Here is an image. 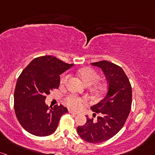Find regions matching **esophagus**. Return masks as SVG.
I'll use <instances>...</instances> for the list:
<instances>
[{"label":"esophagus","mask_w":155,"mask_h":155,"mask_svg":"<svg viewBox=\"0 0 155 155\" xmlns=\"http://www.w3.org/2000/svg\"><path fill=\"white\" fill-rule=\"evenodd\" d=\"M68 112H69V113H71V114H74V115H77V113H76V112H74V111H72V110H68Z\"/></svg>","instance_id":"1"}]
</instances>
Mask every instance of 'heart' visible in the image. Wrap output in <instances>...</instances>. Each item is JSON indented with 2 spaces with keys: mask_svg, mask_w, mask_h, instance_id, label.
I'll list each match as a JSON object with an SVG mask.
<instances>
[{
  "mask_svg": "<svg viewBox=\"0 0 155 155\" xmlns=\"http://www.w3.org/2000/svg\"><path fill=\"white\" fill-rule=\"evenodd\" d=\"M78 75L81 78V80L84 82L87 85H93L96 84L100 80V75L96 70L90 68H83L78 71ZM68 79V75H63L60 79L61 84H64ZM104 88L103 84H98L96 86V89L98 91H101ZM64 104L70 108L75 110H80L85 105L89 104V99L86 97H79L75 95H69L68 96L64 98Z\"/></svg>",
  "mask_w": 155,
  "mask_h": 155,
  "instance_id": "heart-1",
  "label": "heart"
}]
</instances>
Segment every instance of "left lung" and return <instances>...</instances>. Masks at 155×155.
Returning a JSON list of instances; mask_svg holds the SVG:
<instances>
[{"label":"left lung","instance_id":"8db88e82","mask_svg":"<svg viewBox=\"0 0 155 155\" xmlns=\"http://www.w3.org/2000/svg\"><path fill=\"white\" fill-rule=\"evenodd\" d=\"M102 69L107 80V91L104 98L91 107L93 117L88 118L84 125L77 127V132L84 140L99 143L115 136L122 129L130 115L132 107V86L124 70L108 61L93 62Z\"/></svg>","mask_w":155,"mask_h":155}]
</instances>
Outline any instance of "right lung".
I'll return each instance as SVG.
<instances>
[{
  "instance_id": "1",
  "label": "right lung",
  "mask_w": 155,
  "mask_h": 155,
  "mask_svg": "<svg viewBox=\"0 0 155 155\" xmlns=\"http://www.w3.org/2000/svg\"><path fill=\"white\" fill-rule=\"evenodd\" d=\"M73 65L53 56H42L34 59L22 71L15 87L14 107L18 121L27 132L45 137L57 130L68 109L62 104L49 107L45 100L51 91L59 88V75Z\"/></svg>"
}]
</instances>
